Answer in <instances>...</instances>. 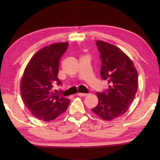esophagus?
<instances>
[{"label": "esophagus", "instance_id": "1", "mask_svg": "<svg viewBox=\"0 0 160 160\" xmlns=\"http://www.w3.org/2000/svg\"><path fill=\"white\" fill-rule=\"evenodd\" d=\"M77 95L79 96V97H85V96L87 95V94H86V93H80V92H78V93L77 94Z\"/></svg>", "mask_w": 160, "mask_h": 160}]
</instances>
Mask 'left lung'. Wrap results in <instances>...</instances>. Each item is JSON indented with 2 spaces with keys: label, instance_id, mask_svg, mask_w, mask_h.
Segmentation results:
<instances>
[{
  "label": "left lung",
  "instance_id": "left-lung-1",
  "mask_svg": "<svg viewBox=\"0 0 160 160\" xmlns=\"http://www.w3.org/2000/svg\"><path fill=\"white\" fill-rule=\"evenodd\" d=\"M100 54V76L108 81L107 92H97L98 104L92 112L103 120L111 121L128 110L138 87V71L132 60L118 48L102 41H96Z\"/></svg>",
  "mask_w": 160,
  "mask_h": 160
}]
</instances>
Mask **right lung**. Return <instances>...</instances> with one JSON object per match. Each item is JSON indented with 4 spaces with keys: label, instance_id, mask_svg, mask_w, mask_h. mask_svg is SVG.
<instances>
[{
    "label": "right lung",
    "instance_id": "obj_1",
    "mask_svg": "<svg viewBox=\"0 0 160 160\" xmlns=\"http://www.w3.org/2000/svg\"><path fill=\"white\" fill-rule=\"evenodd\" d=\"M68 42L52 43L38 50L28 63L20 82L24 103L32 114L45 122L55 119L67 110L70 100L52 92L58 79L60 58Z\"/></svg>",
    "mask_w": 160,
    "mask_h": 160
}]
</instances>
